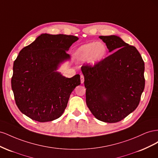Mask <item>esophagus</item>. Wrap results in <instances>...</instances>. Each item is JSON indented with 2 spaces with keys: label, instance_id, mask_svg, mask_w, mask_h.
I'll return each instance as SVG.
<instances>
[{
  "label": "esophagus",
  "instance_id": "esophagus-1",
  "mask_svg": "<svg viewBox=\"0 0 158 158\" xmlns=\"http://www.w3.org/2000/svg\"><path fill=\"white\" fill-rule=\"evenodd\" d=\"M80 81H81V84H84V75H81L80 76Z\"/></svg>",
  "mask_w": 158,
  "mask_h": 158
}]
</instances>
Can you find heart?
Here are the masks:
<instances>
[{"label": "heart", "instance_id": "obj_1", "mask_svg": "<svg viewBox=\"0 0 158 158\" xmlns=\"http://www.w3.org/2000/svg\"><path fill=\"white\" fill-rule=\"evenodd\" d=\"M107 52V47L103 43L91 42L80 47L76 55L79 60H89L91 64L95 65L106 58Z\"/></svg>", "mask_w": 158, "mask_h": 158}]
</instances>
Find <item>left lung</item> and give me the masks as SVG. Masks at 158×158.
Masks as SVG:
<instances>
[{
	"instance_id": "1",
	"label": "left lung",
	"mask_w": 158,
	"mask_h": 158,
	"mask_svg": "<svg viewBox=\"0 0 158 158\" xmlns=\"http://www.w3.org/2000/svg\"><path fill=\"white\" fill-rule=\"evenodd\" d=\"M113 52L94 66H82L85 102L94 116L117 123L133 112L145 86L144 63L135 47L116 35L99 36Z\"/></svg>"
}]
</instances>
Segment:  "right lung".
I'll list each match as a JSON object with an SVG mask.
<instances>
[{
    "label": "right lung",
    "mask_w": 158,
    "mask_h": 158,
    "mask_svg": "<svg viewBox=\"0 0 158 158\" xmlns=\"http://www.w3.org/2000/svg\"><path fill=\"white\" fill-rule=\"evenodd\" d=\"M78 37L43 33L20 51L14 60L11 80L14 99L20 111L44 123L59 118L70 95L80 84L76 74L66 78L56 70L70 59L66 52Z\"/></svg>",
    "instance_id": "obj_1"
}]
</instances>
